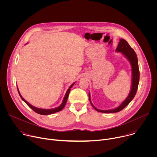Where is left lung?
I'll use <instances>...</instances> for the list:
<instances>
[{"instance_id": "1", "label": "left lung", "mask_w": 157, "mask_h": 157, "mask_svg": "<svg viewBox=\"0 0 157 157\" xmlns=\"http://www.w3.org/2000/svg\"><path fill=\"white\" fill-rule=\"evenodd\" d=\"M119 43L118 44V46L116 48L117 52H121V53L128 60L131 64L132 67V85L130 93L127 97V98L119 106L115 109H109V110H100L97 109L94 105L93 104L91 100L90 93H89V99L90 101L91 104L94 107L95 110H96L100 113H115L117 112L121 111L124 108H125L135 97L139 83V79H140V72L139 68V64H138V59L137 55L131 47L129 45V44L124 39H120Z\"/></svg>"}]
</instances>
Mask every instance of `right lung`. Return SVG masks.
<instances>
[{"mask_svg": "<svg viewBox=\"0 0 157 157\" xmlns=\"http://www.w3.org/2000/svg\"><path fill=\"white\" fill-rule=\"evenodd\" d=\"M75 82L73 83L70 87H69V89L67 90L66 93V94L63 98V102L61 103V104L57 107H55V108H53V109H40V108H37L35 106H33L32 105H31L30 103H29L25 99H24V98H22V96H21L19 91H18V89L17 87V90H18V94L20 96V98H21V99L23 100L32 110H33L35 113L39 114H41V115H50V114H54V113H57V112H59L60 110H61L65 106L66 104V102H67V99H68V96H69V94H70V90H71V88L73 87V86L75 84Z\"/></svg>", "mask_w": 157, "mask_h": 157, "instance_id": "1", "label": "right lung"}]
</instances>
